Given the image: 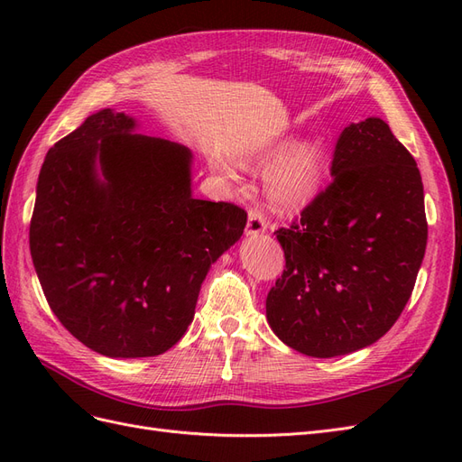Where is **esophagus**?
<instances>
[{"label": "esophagus", "instance_id": "1", "mask_svg": "<svg viewBox=\"0 0 462 462\" xmlns=\"http://www.w3.org/2000/svg\"><path fill=\"white\" fill-rule=\"evenodd\" d=\"M268 229V223H265L263 216L256 209H250L248 212V221H246V236H256L262 235Z\"/></svg>", "mask_w": 462, "mask_h": 462}]
</instances>
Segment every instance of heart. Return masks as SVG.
I'll return each instance as SVG.
<instances>
[{
    "label": "heart",
    "instance_id": "b5f03b06",
    "mask_svg": "<svg viewBox=\"0 0 462 462\" xmlns=\"http://www.w3.org/2000/svg\"><path fill=\"white\" fill-rule=\"evenodd\" d=\"M270 159L273 162L263 171V189L275 209L297 212L318 199L328 177V150L319 138L295 144L292 136H277L236 153V162L246 170ZM212 167L229 183H236V173L227 163L212 160Z\"/></svg>",
    "mask_w": 462,
    "mask_h": 462
}]
</instances>
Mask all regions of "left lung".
<instances>
[{
    "mask_svg": "<svg viewBox=\"0 0 462 462\" xmlns=\"http://www.w3.org/2000/svg\"><path fill=\"white\" fill-rule=\"evenodd\" d=\"M331 177L297 223L275 231L287 270L265 299L272 331L316 358L383 337L411 299L428 243L420 171L383 119L345 127Z\"/></svg>",
    "mask_w": 462,
    "mask_h": 462,
    "instance_id": "obj_1",
    "label": "left lung"
}]
</instances>
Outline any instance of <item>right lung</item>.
Returning a JSON list of instances; mask_svg holds the SVG:
<instances>
[{
	"mask_svg": "<svg viewBox=\"0 0 462 462\" xmlns=\"http://www.w3.org/2000/svg\"><path fill=\"white\" fill-rule=\"evenodd\" d=\"M100 109L50 148L31 254L65 329L109 358L158 356L183 337L245 209L192 197V152Z\"/></svg>",
	"mask_w": 462,
	"mask_h": 462,
	"instance_id": "obj_1",
	"label": "right lung"
}]
</instances>
